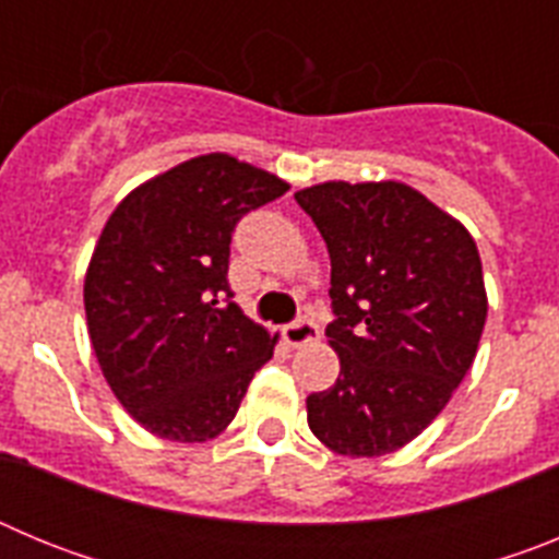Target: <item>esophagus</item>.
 Here are the masks:
<instances>
[{
    "label": "esophagus",
    "mask_w": 559,
    "mask_h": 559,
    "mask_svg": "<svg viewBox=\"0 0 559 559\" xmlns=\"http://www.w3.org/2000/svg\"><path fill=\"white\" fill-rule=\"evenodd\" d=\"M283 335L290 347H302V344H308V341L319 338V324H316L313 319H308V316H302V319L285 324Z\"/></svg>",
    "instance_id": "1"
}]
</instances>
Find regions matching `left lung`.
Masks as SVG:
<instances>
[{
    "label": "left lung",
    "mask_w": 559,
    "mask_h": 559,
    "mask_svg": "<svg viewBox=\"0 0 559 559\" xmlns=\"http://www.w3.org/2000/svg\"><path fill=\"white\" fill-rule=\"evenodd\" d=\"M330 251L328 324L341 372L308 426L341 456H383L431 426L476 358L487 294L476 240L400 181L294 195Z\"/></svg>",
    "instance_id": "left-lung-1"
}]
</instances>
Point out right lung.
Instances as JSON below:
<instances>
[{"instance_id": "add662e5", "label": "right lung", "mask_w": 559, "mask_h": 559, "mask_svg": "<svg viewBox=\"0 0 559 559\" xmlns=\"http://www.w3.org/2000/svg\"><path fill=\"white\" fill-rule=\"evenodd\" d=\"M283 179L206 153L128 192L83 283L88 338L108 386L142 428L206 442L235 419L276 335L231 302L229 243Z\"/></svg>"}]
</instances>
